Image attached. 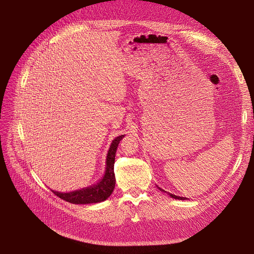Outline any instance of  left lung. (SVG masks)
Here are the masks:
<instances>
[{"label":"left lung","instance_id":"obj_1","mask_svg":"<svg viewBox=\"0 0 254 254\" xmlns=\"http://www.w3.org/2000/svg\"><path fill=\"white\" fill-rule=\"evenodd\" d=\"M160 190H162V191H164L163 189H161V188H159ZM171 197H173V198H176V199H185L186 197H182V196H178V195H174V194H169Z\"/></svg>","mask_w":254,"mask_h":254}]
</instances>
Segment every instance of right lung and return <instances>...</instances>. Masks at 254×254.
Wrapping results in <instances>:
<instances>
[{
    "instance_id": "1",
    "label": "right lung",
    "mask_w": 254,
    "mask_h": 254,
    "mask_svg": "<svg viewBox=\"0 0 254 254\" xmlns=\"http://www.w3.org/2000/svg\"><path fill=\"white\" fill-rule=\"evenodd\" d=\"M123 137L124 135H120L112 141L106 159V172H105V176L101 180V182L88 188L68 192V193H62V192L57 191L52 192L60 198H62L66 200V202L71 204L100 203L108 198L111 195L113 189L116 187V176L115 171H113V167H115L117 148L119 146L120 141Z\"/></svg>"
}]
</instances>
